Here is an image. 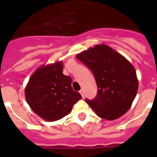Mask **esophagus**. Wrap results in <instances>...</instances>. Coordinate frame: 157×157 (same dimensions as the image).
Masks as SVG:
<instances>
[{"label":"esophagus","instance_id":"1","mask_svg":"<svg viewBox=\"0 0 157 157\" xmlns=\"http://www.w3.org/2000/svg\"><path fill=\"white\" fill-rule=\"evenodd\" d=\"M80 94H81V96H82V97L84 98V94H83V90H80Z\"/></svg>","mask_w":157,"mask_h":157}]
</instances>
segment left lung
<instances>
[{"label":"left lung","mask_w":157,"mask_h":157,"mask_svg":"<svg viewBox=\"0 0 157 157\" xmlns=\"http://www.w3.org/2000/svg\"><path fill=\"white\" fill-rule=\"evenodd\" d=\"M76 58L90 69L95 77L98 94L94 100L86 101L96 114L109 121L125 114L139 88L134 66L104 44L90 48Z\"/></svg>","instance_id":"8db88e82"}]
</instances>
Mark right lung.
I'll return each instance as SVG.
<instances>
[{
	"label": "right lung",
	"mask_w": 157,
	"mask_h": 157,
	"mask_svg": "<svg viewBox=\"0 0 157 157\" xmlns=\"http://www.w3.org/2000/svg\"><path fill=\"white\" fill-rule=\"evenodd\" d=\"M63 62L42 65L31 76L25 88L26 100L33 112L47 121L70 113L81 95L73 90L71 78L63 73Z\"/></svg>",
	"instance_id": "right-lung-1"
}]
</instances>
